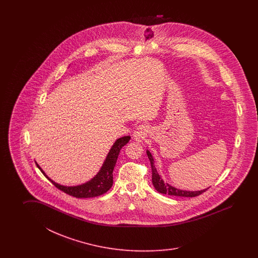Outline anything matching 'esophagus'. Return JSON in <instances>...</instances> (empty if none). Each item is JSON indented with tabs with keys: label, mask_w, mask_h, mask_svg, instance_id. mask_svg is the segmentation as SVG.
<instances>
[{
	"label": "esophagus",
	"mask_w": 258,
	"mask_h": 258,
	"mask_svg": "<svg viewBox=\"0 0 258 258\" xmlns=\"http://www.w3.org/2000/svg\"><path fill=\"white\" fill-rule=\"evenodd\" d=\"M148 126L142 124V125H139L137 127V130L134 132V137L135 139L138 141V142H141L142 140H144L147 136H148Z\"/></svg>",
	"instance_id": "1"
}]
</instances>
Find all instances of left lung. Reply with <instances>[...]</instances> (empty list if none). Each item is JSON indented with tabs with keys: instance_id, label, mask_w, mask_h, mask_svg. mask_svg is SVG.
Here are the masks:
<instances>
[{
	"instance_id": "8db88e82",
	"label": "left lung",
	"mask_w": 258,
	"mask_h": 258,
	"mask_svg": "<svg viewBox=\"0 0 258 258\" xmlns=\"http://www.w3.org/2000/svg\"><path fill=\"white\" fill-rule=\"evenodd\" d=\"M148 159L150 160V164H151V170H152V183H153L155 189L160 192V194H164V195H169V196H173V197H181V198H195L198 197L199 195L206 192L208 189H204L201 191H183L177 189L175 187L171 186L169 183H165L164 181L160 178L157 169L154 165V159L151 153L147 150Z\"/></svg>"
}]
</instances>
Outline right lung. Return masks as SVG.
<instances>
[{"label": "right lung", "instance_id": "add662e5", "mask_svg": "<svg viewBox=\"0 0 258 258\" xmlns=\"http://www.w3.org/2000/svg\"><path fill=\"white\" fill-rule=\"evenodd\" d=\"M131 137L129 136L122 137L116 140L113 146L110 148V152L108 153L107 158L105 159L104 163L102 165L101 169L99 170L98 174L91 179L90 181L83 183L77 186H64L60 185L59 183L50 180L46 173L44 172L42 169L39 167L38 163H36L40 171L43 173V175L52 182L54 186L60 189V191L66 192L69 196L77 198H89L99 197L108 192L112 186L113 183V170L115 167L116 161L118 159V156L120 153V150L123 146H125Z\"/></svg>", "mask_w": 258, "mask_h": 258}]
</instances>
